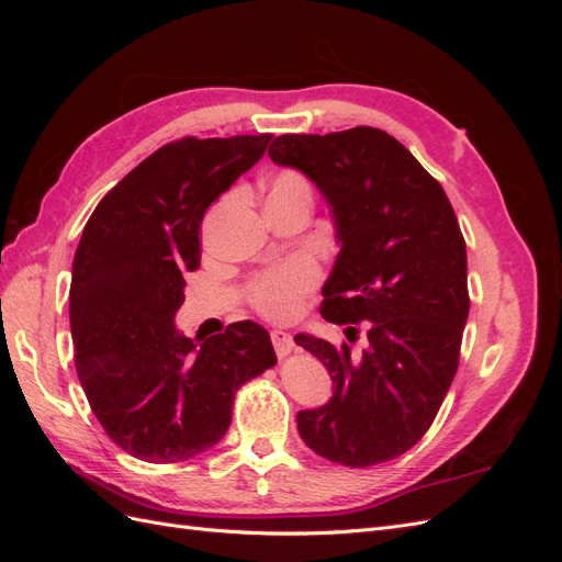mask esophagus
Returning a JSON list of instances; mask_svg holds the SVG:
<instances>
[{
	"instance_id": "34e87169",
	"label": "esophagus",
	"mask_w": 562,
	"mask_h": 562,
	"mask_svg": "<svg viewBox=\"0 0 562 562\" xmlns=\"http://www.w3.org/2000/svg\"><path fill=\"white\" fill-rule=\"evenodd\" d=\"M271 345H274L279 359H285L293 351V337L283 330H271Z\"/></svg>"
}]
</instances>
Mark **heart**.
Wrapping results in <instances>:
<instances>
[{
  "label": "heart",
  "mask_w": 562,
  "mask_h": 562,
  "mask_svg": "<svg viewBox=\"0 0 562 562\" xmlns=\"http://www.w3.org/2000/svg\"><path fill=\"white\" fill-rule=\"evenodd\" d=\"M295 203H310L312 206V187L307 178L291 168L271 173L265 182V206L285 209ZM321 281V269L310 258H293L274 269L250 279L246 285V295L250 307L269 321H291L302 310L304 300Z\"/></svg>",
  "instance_id": "b5f03b06"
}]
</instances>
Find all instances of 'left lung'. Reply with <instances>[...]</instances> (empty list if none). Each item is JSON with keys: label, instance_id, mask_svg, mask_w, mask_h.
Instances as JSON below:
<instances>
[{"label": "left lung", "instance_id": "left-lung-1", "mask_svg": "<svg viewBox=\"0 0 562 562\" xmlns=\"http://www.w3.org/2000/svg\"><path fill=\"white\" fill-rule=\"evenodd\" d=\"M269 157L330 203L342 248L321 316L368 337L356 356L347 342L295 335L335 386L326 405L297 413V431L330 462H389L429 431L459 366L469 288L457 215L440 182L380 128L285 133Z\"/></svg>", "mask_w": 562, "mask_h": 562}]
</instances>
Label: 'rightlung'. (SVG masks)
<instances>
[{"label": "right lung", "mask_w": 562, "mask_h": 562, "mask_svg": "<svg viewBox=\"0 0 562 562\" xmlns=\"http://www.w3.org/2000/svg\"><path fill=\"white\" fill-rule=\"evenodd\" d=\"M271 133L159 147L100 199L72 262L75 366L100 427L149 464L184 462L229 429L234 396L277 366L252 321L196 347L176 330L184 271L199 269L201 220L265 155Z\"/></svg>", "instance_id": "1"}]
</instances>
